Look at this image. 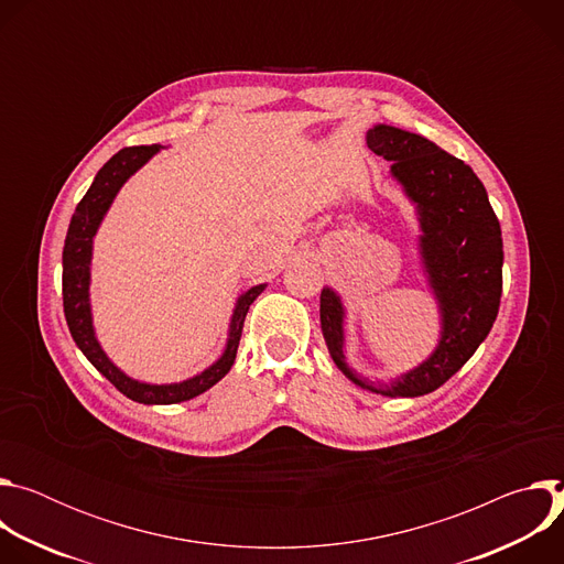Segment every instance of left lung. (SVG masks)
I'll return each instance as SVG.
<instances>
[{"label": "left lung", "instance_id": "8db88e82", "mask_svg": "<svg viewBox=\"0 0 564 564\" xmlns=\"http://www.w3.org/2000/svg\"><path fill=\"white\" fill-rule=\"evenodd\" d=\"M368 149L390 160V172L417 205L422 259L442 310L437 350L390 386L357 377L344 357V307L339 296L321 290V333L339 370L357 386L386 397H420L446 383L487 339L502 296V231L485 185L464 160L431 140L377 124Z\"/></svg>", "mask_w": 564, "mask_h": 564}]
</instances>
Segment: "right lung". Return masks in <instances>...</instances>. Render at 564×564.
Returning a JSON list of instances; mask_svg holds the SVG:
<instances>
[{
  "label": "right lung",
  "instance_id": "obj_1",
  "mask_svg": "<svg viewBox=\"0 0 564 564\" xmlns=\"http://www.w3.org/2000/svg\"><path fill=\"white\" fill-rule=\"evenodd\" d=\"M158 144H140V147H124L120 149L109 163L98 172L94 185L85 194V198L77 203L75 214L70 218L64 252H62V301H64V316L70 330L73 341L77 348L85 352V357L102 372L122 394L138 401V404H178V401H187L205 390H209L216 381H220L229 368L234 366L240 333H243L246 314L254 299L265 290V285H257L248 290L238 299L231 326H229V339L223 357L207 368L205 372L196 375L194 379H187L183 383H170V386H151L140 383L124 372H120L102 352L94 326H91V307H89V265H91V248L94 236L98 231V225L102 216L107 214L111 200L116 198L118 189L124 185V181L138 172L147 160L158 151Z\"/></svg>",
  "mask_w": 564,
  "mask_h": 564
}]
</instances>
